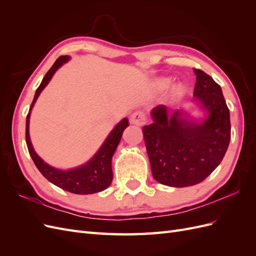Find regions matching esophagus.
<instances>
[{"label": "esophagus", "instance_id": "34e87169", "mask_svg": "<svg viewBox=\"0 0 256 256\" xmlns=\"http://www.w3.org/2000/svg\"><path fill=\"white\" fill-rule=\"evenodd\" d=\"M130 122L136 126H143L146 122V115L141 111H136L130 116Z\"/></svg>", "mask_w": 256, "mask_h": 256}]
</instances>
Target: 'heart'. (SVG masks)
<instances>
[{"instance_id": "heart-1", "label": "heart", "mask_w": 256, "mask_h": 256, "mask_svg": "<svg viewBox=\"0 0 256 256\" xmlns=\"http://www.w3.org/2000/svg\"><path fill=\"white\" fill-rule=\"evenodd\" d=\"M166 84H168V82L164 83V85H166ZM182 92V88H180V86H176L174 88V92H176V94H178V92Z\"/></svg>"}]
</instances>
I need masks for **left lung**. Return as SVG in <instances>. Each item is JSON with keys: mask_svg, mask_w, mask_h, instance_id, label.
I'll return each mask as SVG.
<instances>
[{"mask_svg": "<svg viewBox=\"0 0 256 256\" xmlns=\"http://www.w3.org/2000/svg\"><path fill=\"white\" fill-rule=\"evenodd\" d=\"M193 72V96L203 115L188 118L184 109L170 112L160 104L150 111L152 124L142 129L152 176L168 187L202 182L220 164L230 140V111L220 85L200 69Z\"/></svg>", "mask_w": 256, "mask_h": 256, "instance_id": "8db88e82", "label": "left lung"}]
</instances>
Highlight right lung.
<instances>
[{
  "label": "right lung",
  "instance_id": "1",
  "mask_svg": "<svg viewBox=\"0 0 256 256\" xmlns=\"http://www.w3.org/2000/svg\"><path fill=\"white\" fill-rule=\"evenodd\" d=\"M69 60H70V56H68L58 58L50 68V70L46 74L40 85L36 90L33 102L30 106V111L26 116V141L28 152L36 168L50 182L65 191L74 193V194H92V193L106 190L112 182V157L120 144L124 130L129 126L126 118L116 124L102 146L99 147V150L94 154V156L85 164L72 168H58L44 162V159L38 156V154L35 152L30 136V118L36 100L40 97L44 88L49 84L53 74Z\"/></svg>",
  "mask_w": 256,
  "mask_h": 256
}]
</instances>
